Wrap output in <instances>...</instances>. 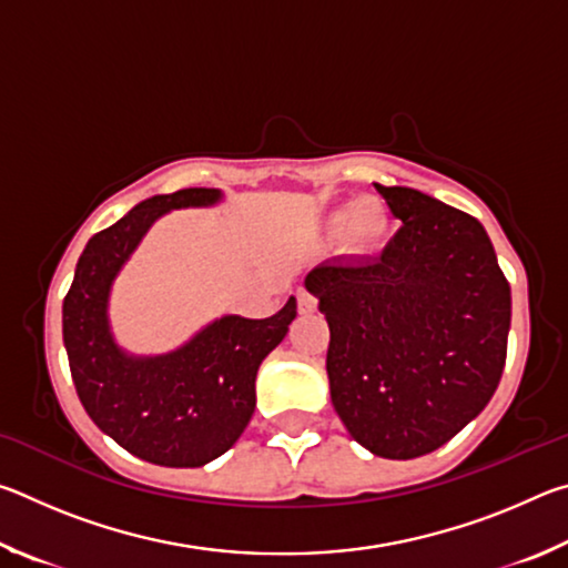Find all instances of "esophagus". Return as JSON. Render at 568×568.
<instances>
[{
	"label": "esophagus",
	"instance_id": "obj_1",
	"mask_svg": "<svg viewBox=\"0 0 568 568\" xmlns=\"http://www.w3.org/2000/svg\"><path fill=\"white\" fill-rule=\"evenodd\" d=\"M315 307H318V301L307 293V291H297V311H301V315H311L315 313Z\"/></svg>",
	"mask_w": 568,
	"mask_h": 568
}]
</instances>
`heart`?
<instances>
[{
	"label": "heart",
	"mask_w": 568,
	"mask_h": 568,
	"mask_svg": "<svg viewBox=\"0 0 568 568\" xmlns=\"http://www.w3.org/2000/svg\"><path fill=\"white\" fill-rule=\"evenodd\" d=\"M328 233L341 237L343 247L355 255H368L386 243L390 233V213L378 197H358L353 203L335 207L325 220Z\"/></svg>",
	"instance_id": "obj_1"
}]
</instances>
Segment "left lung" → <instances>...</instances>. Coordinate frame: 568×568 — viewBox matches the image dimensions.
<instances>
[{
	"mask_svg": "<svg viewBox=\"0 0 568 568\" xmlns=\"http://www.w3.org/2000/svg\"><path fill=\"white\" fill-rule=\"evenodd\" d=\"M376 190L400 230L371 261L305 275L331 328L325 368L348 434L383 458L448 444L501 381L511 287L484 225L413 187Z\"/></svg>",
	"mask_w": 568,
	"mask_h": 568,
	"instance_id": "1",
	"label": "left lung"
}]
</instances>
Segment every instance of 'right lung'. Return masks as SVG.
I'll use <instances>...</instances> for the list:
<instances>
[{"mask_svg": "<svg viewBox=\"0 0 568 568\" xmlns=\"http://www.w3.org/2000/svg\"><path fill=\"white\" fill-rule=\"evenodd\" d=\"M223 192L187 187L155 195L92 235L62 305V338L84 410L102 434L155 466H205L243 434L255 410V376L285 338L295 297L271 318L223 315L180 348L132 355L110 328L114 277L170 210L213 207Z\"/></svg>", "mask_w": 568, "mask_h": 568, "instance_id": "right-lung-1", "label": "right lung"}]
</instances>
